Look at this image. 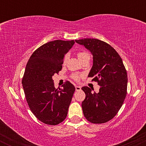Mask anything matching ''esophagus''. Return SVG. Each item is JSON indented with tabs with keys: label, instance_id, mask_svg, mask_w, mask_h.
<instances>
[{
	"label": "esophagus",
	"instance_id": "34e87169",
	"mask_svg": "<svg viewBox=\"0 0 146 146\" xmlns=\"http://www.w3.org/2000/svg\"><path fill=\"white\" fill-rule=\"evenodd\" d=\"M75 90H76L77 91H78V90H81V87L79 86H75Z\"/></svg>",
	"mask_w": 146,
	"mask_h": 146
}]
</instances>
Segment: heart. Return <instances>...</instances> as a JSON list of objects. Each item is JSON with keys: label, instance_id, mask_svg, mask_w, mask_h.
I'll return each mask as SVG.
<instances>
[{"label": "heart", "instance_id": "b5f03b06", "mask_svg": "<svg viewBox=\"0 0 146 146\" xmlns=\"http://www.w3.org/2000/svg\"><path fill=\"white\" fill-rule=\"evenodd\" d=\"M78 56L79 60H80L83 59V58H85V57L89 56V55H88L87 53H86V52H80V53H78ZM67 60H68V56H67V55H66V56H65L64 58V64H65V63L66 62ZM79 78H80V76H79L78 74H74V75H73V78H74L75 80H78Z\"/></svg>", "mask_w": 146, "mask_h": 146}]
</instances>
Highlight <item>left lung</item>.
<instances>
[{
	"mask_svg": "<svg viewBox=\"0 0 146 146\" xmlns=\"http://www.w3.org/2000/svg\"><path fill=\"white\" fill-rule=\"evenodd\" d=\"M75 42L93 55V66L88 77H93V80L100 86L98 93H92L88 86L82 88L86 94L82 103L84 115L91 123H106L117 115L126 96V70L118 53L106 42L94 38Z\"/></svg>",
	"mask_w": 146,
	"mask_h": 146,
	"instance_id": "8db88e82",
	"label": "left lung"
}]
</instances>
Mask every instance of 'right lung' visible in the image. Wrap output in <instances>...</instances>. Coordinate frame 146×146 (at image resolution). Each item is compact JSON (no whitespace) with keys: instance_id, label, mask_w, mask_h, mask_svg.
Instances as JSON below:
<instances>
[{"instance_id":"add662e5","label":"right lung","mask_w":146,"mask_h":146,"mask_svg":"<svg viewBox=\"0 0 146 146\" xmlns=\"http://www.w3.org/2000/svg\"><path fill=\"white\" fill-rule=\"evenodd\" d=\"M74 44V40L49 42L33 52L27 63L22 81L25 98L33 115L46 124H59L67 116L75 88L66 82L56 89L52 77L61 71L64 56Z\"/></svg>"}]
</instances>
